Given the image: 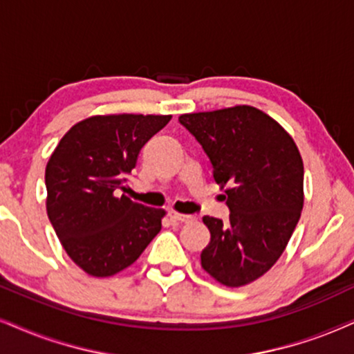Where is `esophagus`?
Instances as JSON below:
<instances>
[{
	"instance_id": "esophagus-1",
	"label": "esophagus",
	"mask_w": 354,
	"mask_h": 354,
	"mask_svg": "<svg viewBox=\"0 0 354 354\" xmlns=\"http://www.w3.org/2000/svg\"><path fill=\"white\" fill-rule=\"evenodd\" d=\"M169 217H171L173 221H176V222H185V223L194 221V217H192V216H186V214L176 212V210H169Z\"/></svg>"
}]
</instances>
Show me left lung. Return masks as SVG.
Segmentation results:
<instances>
[{
    "instance_id": "obj_1",
    "label": "left lung",
    "mask_w": 354,
    "mask_h": 354,
    "mask_svg": "<svg viewBox=\"0 0 354 354\" xmlns=\"http://www.w3.org/2000/svg\"><path fill=\"white\" fill-rule=\"evenodd\" d=\"M225 189L229 222L205 216L201 265L229 288L253 283L283 254L304 205V163L292 137L252 106L180 115Z\"/></svg>"
}]
</instances>
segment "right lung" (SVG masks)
Wrapping results in <instances>:
<instances>
[{
  "label": "right lung",
  "instance_id": "add662e5",
  "mask_svg": "<svg viewBox=\"0 0 354 354\" xmlns=\"http://www.w3.org/2000/svg\"><path fill=\"white\" fill-rule=\"evenodd\" d=\"M171 115H93L58 142L46 168L47 214L62 247L84 272L131 266L162 230L163 209L124 194L142 147Z\"/></svg>",
  "mask_w": 354,
  "mask_h": 354
}]
</instances>
